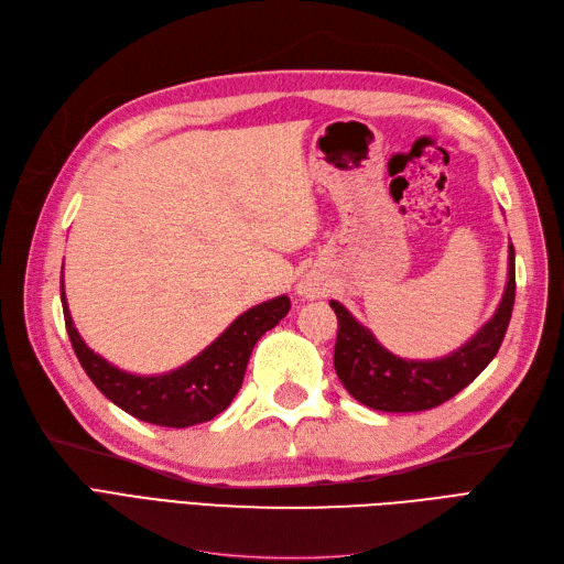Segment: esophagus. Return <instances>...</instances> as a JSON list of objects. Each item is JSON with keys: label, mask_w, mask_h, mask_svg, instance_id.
Segmentation results:
<instances>
[{"label": "esophagus", "mask_w": 564, "mask_h": 564, "mask_svg": "<svg viewBox=\"0 0 564 564\" xmlns=\"http://www.w3.org/2000/svg\"><path fill=\"white\" fill-rule=\"evenodd\" d=\"M299 294L305 296V299H315V296H319L322 292H319V289H317L315 284H311V282H301V284H299Z\"/></svg>", "instance_id": "34e87169"}]
</instances>
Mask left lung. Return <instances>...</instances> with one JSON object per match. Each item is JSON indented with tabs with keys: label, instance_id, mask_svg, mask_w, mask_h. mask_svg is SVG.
I'll return each mask as SVG.
<instances>
[{
	"label": "left lung",
	"instance_id": "1",
	"mask_svg": "<svg viewBox=\"0 0 564 564\" xmlns=\"http://www.w3.org/2000/svg\"><path fill=\"white\" fill-rule=\"evenodd\" d=\"M516 303V249L508 247V282L497 313L464 346L440 360H404L386 350L338 301L334 369L350 395L379 412H425L452 400L497 357Z\"/></svg>",
	"mask_w": 564,
	"mask_h": 564
}]
</instances>
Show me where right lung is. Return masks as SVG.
Masks as SVG:
<instances>
[{"label":"right lung","mask_w":564,"mask_h":564,"mask_svg":"<svg viewBox=\"0 0 564 564\" xmlns=\"http://www.w3.org/2000/svg\"><path fill=\"white\" fill-rule=\"evenodd\" d=\"M61 301L67 336H70L77 360L94 386L127 414L155 425H166V429H187V425L212 421L224 412L245 381L256 340L275 327L292 308L289 296L253 305L187 365L160 373V377H135V373L117 369L84 344L70 311H67L63 275Z\"/></svg>","instance_id":"obj_1"}]
</instances>
